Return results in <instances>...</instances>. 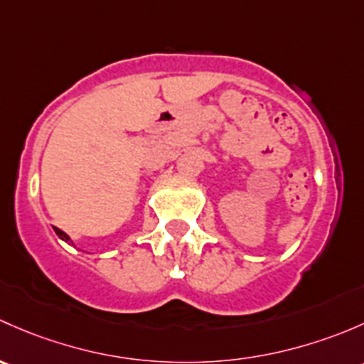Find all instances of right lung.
Wrapping results in <instances>:
<instances>
[{
  "label": "right lung",
  "instance_id": "1",
  "mask_svg": "<svg viewBox=\"0 0 364 364\" xmlns=\"http://www.w3.org/2000/svg\"><path fill=\"white\" fill-rule=\"evenodd\" d=\"M54 231H55V235H58L59 238L65 240V242H70V237L65 233V231H61V230H59V228H54Z\"/></svg>",
  "mask_w": 364,
  "mask_h": 364
}]
</instances>
